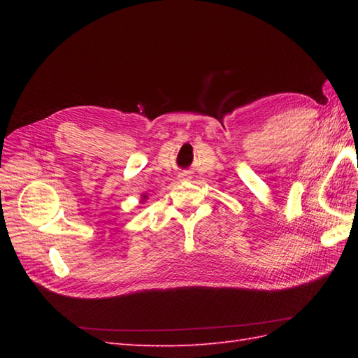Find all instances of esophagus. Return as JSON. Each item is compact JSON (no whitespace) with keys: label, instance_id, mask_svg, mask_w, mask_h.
I'll list each match as a JSON object with an SVG mask.
<instances>
[{"label":"esophagus","instance_id":"obj_1","mask_svg":"<svg viewBox=\"0 0 358 358\" xmlns=\"http://www.w3.org/2000/svg\"><path fill=\"white\" fill-rule=\"evenodd\" d=\"M192 177H191V173L189 172H183V173H180V180H183V181H189L191 180Z\"/></svg>","mask_w":358,"mask_h":358}]
</instances>
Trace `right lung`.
Here are the masks:
<instances>
[{
    "mask_svg": "<svg viewBox=\"0 0 358 358\" xmlns=\"http://www.w3.org/2000/svg\"><path fill=\"white\" fill-rule=\"evenodd\" d=\"M146 199H148V195H144V194H143V195H141V201H144Z\"/></svg>",
    "mask_w": 358,
    "mask_h": 358,
    "instance_id": "obj_1",
    "label": "right lung"
}]
</instances>
